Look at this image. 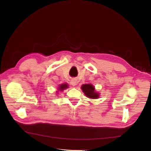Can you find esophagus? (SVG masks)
I'll use <instances>...</instances> for the list:
<instances>
[{
  "mask_svg": "<svg viewBox=\"0 0 151 151\" xmlns=\"http://www.w3.org/2000/svg\"><path fill=\"white\" fill-rule=\"evenodd\" d=\"M71 83H72V85H73V86H76V85H77V83H78V82H77V81L76 80V79H72V81H71Z\"/></svg>",
  "mask_w": 151,
  "mask_h": 151,
  "instance_id": "esophagus-1",
  "label": "esophagus"
}]
</instances>
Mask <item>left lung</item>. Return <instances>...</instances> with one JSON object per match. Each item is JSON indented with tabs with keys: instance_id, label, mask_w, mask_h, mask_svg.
<instances>
[{
	"instance_id": "left-lung-1",
	"label": "left lung",
	"mask_w": 151,
	"mask_h": 151,
	"mask_svg": "<svg viewBox=\"0 0 151 151\" xmlns=\"http://www.w3.org/2000/svg\"><path fill=\"white\" fill-rule=\"evenodd\" d=\"M81 89L85 95L90 99H98L100 96L99 93L96 92L94 86L91 83L83 84L81 87Z\"/></svg>"
}]
</instances>
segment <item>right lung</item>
Instances as JSON below:
<instances>
[{
    "label": "right lung",
    "instance_id": "obj_1",
    "mask_svg": "<svg viewBox=\"0 0 151 151\" xmlns=\"http://www.w3.org/2000/svg\"><path fill=\"white\" fill-rule=\"evenodd\" d=\"M67 88H68V83H62L60 85H59V87H58V90L62 91L63 90L66 89Z\"/></svg>",
    "mask_w": 151,
    "mask_h": 151
}]
</instances>
